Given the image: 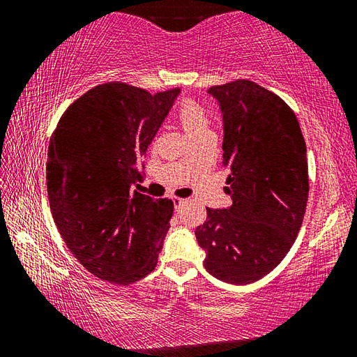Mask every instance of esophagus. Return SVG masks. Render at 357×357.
<instances>
[{
  "label": "esophagus",
  "mask_w": 357,
  "mask_h": 357,
  "mask_svg": "<svg viewBox=\"0 0 357 357\" xmlns=\"http://www.w3.org/2000/svg\"><path fill=\"white\" fill-rule=\"evenodd\" d=\"M172 202H173V204H174V209H176V211H179V208L183 206V204L185 203L184 198H179V197H173V198H172Z\"/></svg>",
  "instance_id": "1"
}]
</instances>
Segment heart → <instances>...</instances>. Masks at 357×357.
I'll list each match as a JSON object with an SVG mask.
<instances>
[{"label": "heart", "mask_w": 357, "mask_h": 357, "mask_svg": "<svg viewBox=\"0 0 357 357\" xmlns=\"http://www.w3.org/2000/svg\"><path fill=\"white\" fill-rule=\"evenodd\" d=\"M178 124L181 126L192 143L200 142L203 138H213L211 132V118L206 108L192 99H183L174 112Z\"/></svg>", "instance_id": "heart-1"}]
</instances>
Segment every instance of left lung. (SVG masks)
Masks as SVG:
<instances>
[{
    "mask_svg": "<svg viewBox=\"0 0 357 357\" xmlns=\"http://www.w3.org/2000/svg\"><path fill=\"white\" fill-rule=\"evenodd\" d=\"M223 113V160L233 204L206 208L195 236L204 268L247 285L269 274L298 236L309 197V167L299 121L285 100L250 80L211 86Z\"/></svg>",
    "mask_w": 357,
    "mask_h": 357,
    "instance_id": "8db88e82",
    "label": "left lung"
}]
</instances>
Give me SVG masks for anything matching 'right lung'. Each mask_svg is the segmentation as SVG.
<instances>
[{
	"label": "right lung",
	"mask_w": 357,
	"mask_h": 357,
	"mask_svg": "<svg viewBox=\"0 0 357 357\" xmlns=\"http://www.w3.org/2000/svg\"><path fill=\"white\" fill-rule=\"evenodd\" d=\"M179 88L155 94L124 82L72 102L48 144L47 192L59 234L84 269L130 285L157 266L173 203L130 185Z\"/></svg>",
	"instance_id": "1"
}]
</instances>
